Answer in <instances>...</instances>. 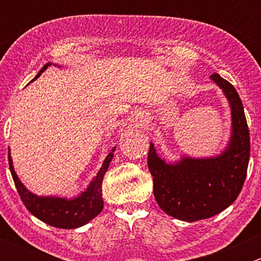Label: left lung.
Here are the masks:
<instances>
[{"label": "left lung", "instance_id": "8db88e82", "mask_svg": "<svg viewBox=\"0 0 261 261\" xmlns=\"http://www.w3.org/2000/svg\"><path fill=\"white\" fill-rule=\"evenodd\" d=\"M211 78L231 105L232 136L227 149L216 158H184L174 165L160 159L152 144L147 154L155 201L167 215L188 222L212 217L235 202L250 159V133L240 96L220 74L215 73Z\"/></svg>", "mask_w": 261, "mask_h": 261}]
</instances>
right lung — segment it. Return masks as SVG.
Masks as SVG:
<instances>
[{"label": "right lung", "mask_w": 261, "mask_h": 261, "mask_svg": "<svg viewBox=\"0 0 261 261\" xmlns=\"http://www.w3.org/2000/svg\"><path fill=\"white\" fill-rule=\"evenodd\" d=\"M48 65H50V63L41 68L35 80L48 68ZM114 151L115 149H112L111 152L107 155L98 174L91 181L88 189L83 192L78 198L70 199V201L65 198H57V197H38L31 193V192H29L17 178L16 173H15L10 151L9 165L10 170H11L12 179H14L18 192V196H20L21 201L25 204L26 208L29 210V212H31V215H34L39 220L48 223L50 226H54V227L77 228L89 222L92 218L99 215L102 208H103L102 180H103L110 163L114 158Z\"/></svg>", "instance_id": "right-lung-1"}]
</instances>
